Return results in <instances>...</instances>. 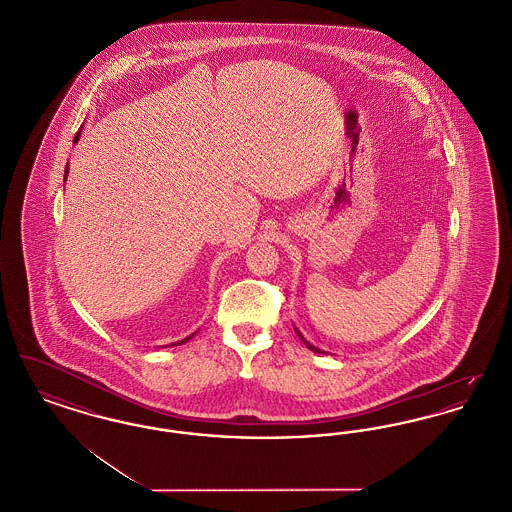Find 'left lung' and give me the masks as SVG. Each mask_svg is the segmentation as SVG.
Returning <instances> with one entry per match:
<instances>
[{"label": "left lung", "mask_w": 512, "mask_h": 512, "mask_svg": "<svg viewBox=\"0 0 512 512\" xmlns=\"http://www.w3.org/2000/svg\"><path fill=\"white\" fill-rule=\"evenodd\" d=\"M295 332H297V336H299V338H301V341H303V343H305V345H307V347H309V349H311V351H315V353H324V351H320V349H318V347H315V345H311V343H309V341L305 340V338H303V334H301V332H299V330H297V328H295Z\"/></svg>", "instance_id": "obj_1"}]
</instances>
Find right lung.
I'll return each mask as SVG.
<instances>
[{
  "instance_id": "add662e5",
  "label": "right lung",
  "mask_w": 512,
  "mask_h": 512,
  "mask_svg": "<svg viewBox=\"0 0 512 512\" xmlns=\"http://www.w3.org/2000/svg\"><path fill=\"white\" fill-rule=\"evenodd\" d=\"M78 138H80V132H76V136H74V142H78ZM67 169H69V167H67ZM67 169H65V180H67ZM192 338H194V334H192V336H188V338H184V340L171 343V345H180V343H186V341L192 340Z\"/></svg>"
}]
</instances>
